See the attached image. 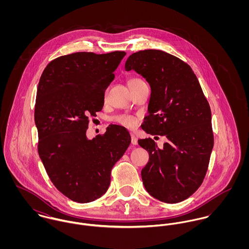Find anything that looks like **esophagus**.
I'll list each match as a JSON object with an SVG mask.
<instances>
[{
	"mask_svg": "<svg viewBox=\"0 0 249 249\" xmlns=\"http://www.w3.org/2000/svg\"><path fill=\"white\" fill-rule=\"evenodd\" d=\"M131 143L132 144H138V139H137V137L135 136V134H133V133H131Z\"/></svg>",
	"mask_w": 249,
	"mask_h": 249,
	"instance_id": "1",
	"label": "esophagus"
}]
</instances>
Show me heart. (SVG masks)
I'll return each instance as SVG.
<instances>
[{
    "instance_id": "heart-1",
    "label": "heart",
    "mask_w": 249,
    "mask_h": 249,
    "mask_svg": "<svg viewBox=\"0 0 249 249\" xmlns=\"http://www.w3.org/2000/svg\"><path fill=\"white\" fill-rule=\"evenodd\" d=\"M140 80L141 79H139V78H131L128 81V84H132V83H134L136 81H140ZM115 121L117 123H119L120 124H122L124 126H126V127H129V128H133L137 124V120L133 116H129V115H120V116H117L115 118Z\"/></svg>"
}]
</instances>
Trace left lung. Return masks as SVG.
Returning <instances> with one entry per match:
<instances>
[{"label":"left lung","instance_id":"left-lung-1","mask_svg":"<svg viewBox=\"0 0 249 249\" xmlns=\"http://www.w3.org/2000/svg\"><path fill=\"white\" fill-rule=\"evenodd\" d=\"M149 83L148 115L142 128L168 138L163 148L150 138L138 140L149 154L141 172L147 193L166 203L191 196L205 178L213 135L211 109L192 68L159 50L132 53L124 65Z\"/></svg>","mask_w":249,"mask_h":249}]
</instances>
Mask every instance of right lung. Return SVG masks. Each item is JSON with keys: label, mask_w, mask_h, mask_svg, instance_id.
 <instances>
[{"label": "right lung", "mask_w": 249, "mask_h": 249, "mask_svg": "<svg viewBox=\"0 0 249 249\" xmlns=\"http://www.w3.org/2000/svg\"><path fill=\"white\" fill-rule=\"evenodd\" d=\"M126 53H74L51 61L40 77L35 121L38 154L55 188L72 201L87 203L109 187L111 170L131 139L111 124L103 135L86 137L89 117L105 104V92Z\"/></svg>", "instance_id": "add662e5"}]
</instances>
